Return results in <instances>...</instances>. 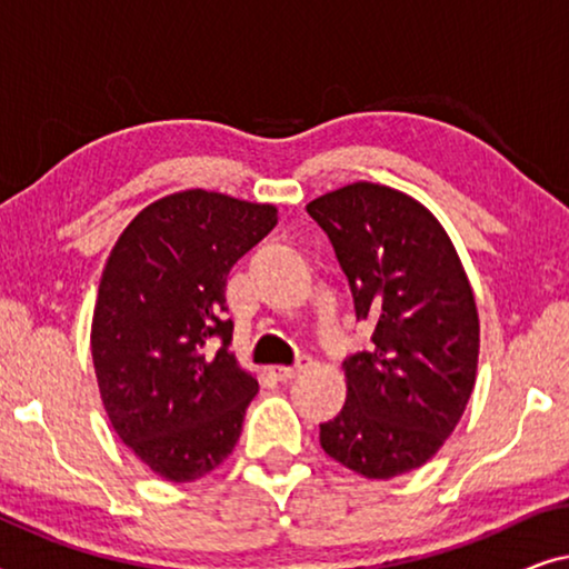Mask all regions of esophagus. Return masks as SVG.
I'll list each match as a JSON object with an SVG mask.
<instances>
[{"mask_svg":"<svg viewBox=\"0 0 569 569\" xmlns=\"http://www.w3.org/2000/svg\"><path fill=\"white\" fill-rule=\"evenodd\" d=\"M308 365H310L308 357H300V360L295 362L292 368H284V365H282V368H274L271 372H274V378H277V380H292V378H298L300 372L308 368Z\"/></svg>","mask_w":569,"mask_h":569,"instance_id":"esophagus-1","label":"esophagus"}]
</instances>
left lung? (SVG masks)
<instances>
[{
  "mask_svg": "<svg viewBox=\"0 0 569 569\" xmlns=\"http://www.w3.org/2000/svg\"><path fill=\"white\" fill-rule=\"evenodd\" d=\"M329 236L372 321L368 349L345 360L347 403L321 448L368 479L430 461L456 430L477 380L479 316L448 232L430 209L380 183H349L306 207Z\"/></svg>",
  "mask_w": 569,
  "mask_h": 569,
  "instance_id": "1",
  "label": "left lung"
}]
</instances>
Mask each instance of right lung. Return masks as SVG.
<instances>
[{
	"label": "right lung",
	"instance_id": "1",
	"mask_svg": "<svg viewBox=\"0 0 569 569\" xmlns=\"http://www.w3.org/2000/svg\"><path fill=\"white\" fill-rule=\"evenodd\" d=\"M274 224L271 204L189 189L142 209L106 261L90 333L100 399L139 461L176 485L232 453L259 391L230 355L224 282Z\"/></svg>",
	"mask_w": 569,
	"mask_h": 569
}]
</instances>
